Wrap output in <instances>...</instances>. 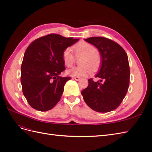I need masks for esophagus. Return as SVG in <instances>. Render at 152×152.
Returning <instances> with one entry per match:
<instances>
[{
    "instance_id": "34e87169",
    "label": "esophagus",
    "mask_w": 152,
    "mask_h": 152,
    "mask_svg": "<svg viewBox=\"0 0 152 152\" xmlns=\"http://www.w3.org/2000/svg\"><path fill=\"white\" fill-rule=\"evenodd\" d=\"M73 79H74L75 80H80V77H73Z\"/></svg>"
}]
</instances>
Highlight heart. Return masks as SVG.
<instances>
[{
	"label": "heart",
	"instance_id": "b5f03b06",
	"mask_svg": "<svg viewBox=\"0 0 152 152\" xmlns=\"http://www.w3.org/2000/svg\"><path fill=\"white\" fill-rule=\"evenodd\" d=\"M72 49L74 50L77 56H83L81 58L82 65L68 70L67 73L73 77H83L89 75L94 71H97L102 64V57L94 45L88 42L81 41L73 45ZM64 64L67 67H71L75 63V57L72 50L66 48L63 50L62 54Z\"/></svg>",
	"mask_w": 152,
	"mask_h": 152
}]
</instances>
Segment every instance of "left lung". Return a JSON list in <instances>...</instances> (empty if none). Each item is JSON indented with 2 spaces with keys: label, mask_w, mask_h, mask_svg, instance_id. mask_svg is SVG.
<instances>
[{
  "label": "left lung",
  "mask_w": 152,
  "mask_h": 152,
  "mask_svg": "<svg viewBox=\"0 0 152 152\" xmlns=\"http://www.w3.org/2000/svg\"><path fill=\"white\" fill-rule=\"evenodd\" d=\"M97 48L102 57V65L95 77L81 92L86 103L94 111L107 113L116 109L125 97L129 86L130 68L124 49L117 42L102 37L85 39Z\"/></svg>",
  "instance_id": "left-lung-1"
}]
</instances>
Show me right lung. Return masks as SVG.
<instances>
[{
	"label": "right lung",
	"instance_id": "add662e5",
	"mask_svg": "<svg viewBox=\"0 0 152 152\" xmlns=\"http://www.w3.org/2000/svg\"><path fill=\"white\" fill-rule=\"evenodd\" d=\"M79 40L52 34L35 40L27 48L21 67V83L32 108L48 111L60 100L64 86L71 79L59 76L65 70L63 52Z\"/></svg>",
	"mask_w": 152,
	"mask_h": 152
}]
</instances>
